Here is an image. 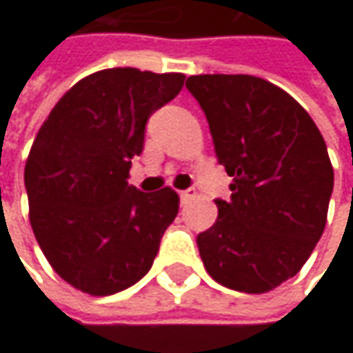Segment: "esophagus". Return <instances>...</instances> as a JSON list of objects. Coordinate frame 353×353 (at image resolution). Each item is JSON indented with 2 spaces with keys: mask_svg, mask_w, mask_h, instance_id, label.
Here are the masks:
<instances>
[{
  "mask_svg": "<svg viewBox=\"0 0 353 353\" xmlns=\"http://www.w3.org/2000/svg\"><path fill=\"white\" fill-rule=\"evenodd\" d=\"M179 196H181V200H183V202H186V200H192V198L196 196V190H194V188L181 190V192H179Z\"/></svg>",
  "mask_w": 353,
  "mask_h": 353,
  "instance_id": "34e87169",
  "label": "esophagus"
}]
</instances>
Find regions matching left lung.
I'll return each mask as SVG.
<instances>
[{
  "label": "left lung",
  "instance_id": "left-lung-1",
  "mask_svg": "<svg viewBox=\"0 0 353 353\" xmlns=\"http://www.w3.org/2000/svg\"><path fill=\"white\" fill-rule=\"evenodd\" d=\"M214 151L234 176L218 220L198 234L202 263L228 289L259 294L294 277L326 225L334 170L316 123L275 84L248 74L186 80Z\"/></svg>",
  "mask_w": 353,
  "mask_h": 353
}]
</instances>
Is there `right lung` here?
I'll return each mask as SVG.
<instances>
[{
    "label": "right lung",
    "instance_id": "right-lung-1",
    "mask_svg": "<svg viewBox=\"0 0 353 353\" xmlns=\"http://www.w3.org/2000/svg\"><path fill=\"white\" fill-rule=\"evenodd\" d=\"M179 72L108 68L61 98L25 165L34 237L52 269L82 292L105 296L143 279L179 214L174 190L129 186L151 114L183 90Z\"/></svg>",
    "mask_w": 353,
    "mask_h": 353
}]
</instances>
